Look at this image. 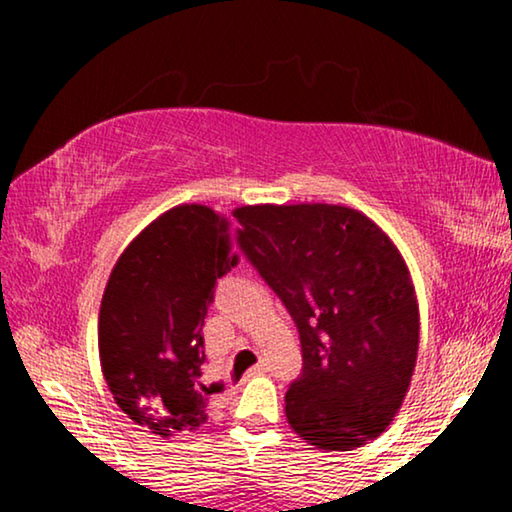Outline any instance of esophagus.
Instances as JSON below:
<instances>
[{"label":"esophagus","instance_id":"1","mask_svg":"<svg viewBox=\"0 0 512 512\" xmlns=\"http://www.w3.org/2000/svg\"><path fill=\"white\" fill-rule=\"evenodd\" d=\"M262 372H266V363L264 361H259L257 366H253L250 368L248 372H246V377H255V375H262Z\"/></svg>","mask_w":512,"mask_h":512}]
</instances>
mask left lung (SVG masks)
<instances>
[{"label":"left lung","mask_w":512,"mask_h":512,"mask_svg":"<svg viewBox=\"0 0 512 512\" xmlns=\"http://www.w3.org/2000/svg\"><path fill=\"white\" fill-rule=\"evenodd\" d=\"M239 248L289 309L302 372L284 397L309 445L350 452L386 431L409 391L420 314L400 250L345 205H246Z\"/></svg>","instance_id":"obj_1"}]
</instances>
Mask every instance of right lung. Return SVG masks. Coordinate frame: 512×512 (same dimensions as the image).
<instances>
[{"instance_id":"obj_1","label":"right lung","mask_w":512,"mask_h":512,"mask_svg":"<svg viewBox=\"0 0 512 512\" xmlns=\"http://www.w3.org/2000/svg\"><path fill=\"white\" fill-rule=\"evenodd\" d=\"M239 264L230 223L205 205L158 216L117 259L99 311V357L119 409L169 438L207 422L198 377L214 284Z\"/></svg>"}]
</instances>
